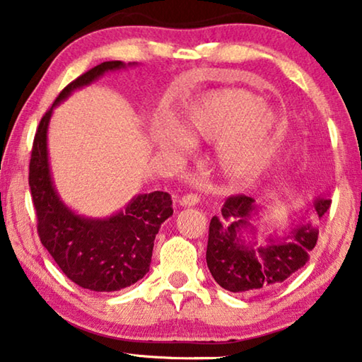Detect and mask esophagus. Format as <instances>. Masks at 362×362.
<instances>
[{"label": "esophagus", "instance_id": "obj_1", "mask_svg": "<svg viewBox=\"0 0 362 362\" xmlns=\"http://www.w3.org/2000/svg\"><path fill=\"white\" fill-rule=\"evenodd\" d=\"M201 196L196 194V193H188V194H183L180 198V204L182 206H196L199 203Z\"/></svg>", "mask_w": 362, "mask_h": 362}]
</instances>
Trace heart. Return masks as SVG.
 <instances>
[{"label":"heart","instance_id":"1","mask_svg":"<svg viewBox=\"0 0 362 362\" xmlns=\"http://www.w3.org/2000/svg\"><path fill=\"white\" fill-rule=\"evenodd\" d=\"M180 129L156 122L153 139L169 151H183L192 142H220L216 166L226 179L249 183L262 174L272 156L278 118L262 100L246 90H218L193 103Z\"/></svg>","mask_w":362,"mask_h":362}]
</instances>
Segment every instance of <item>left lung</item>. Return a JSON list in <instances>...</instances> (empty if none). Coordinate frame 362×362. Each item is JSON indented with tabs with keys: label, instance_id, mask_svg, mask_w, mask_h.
Masks as SVG:
<instances>
[{
	"label": "left lung",
	"instance_id": "obj_1",
	"mask_svg": "<svg viewBox=\"0 0 362 362\" xmlns=\"http://www.w3.org/2000/svg\"><path fill=\"white\" fill-rule=\"evenodd\" d=\"M315 217L322 218L330 199L316 198ZM259 214L255 199L246 194L226 198L220 217H212L206 262L218 286L230 292L255 293L272 291L292 276L310 259L317 241L313 223H300L283 238H268V246L254 247L244 233L254 226L250 218Z\"/></svg>",
	"mask_w": 362,
	"mask_h": 362
}]
</instances>
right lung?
Segmentation results:
<instances>
[{
    "label": "right lung",
    "mask_w": 362,
    "mask_h": 362,
    "mask_svg": "<svg viewBox=\"0 0 362 362\" xmlns=\"http://www.w3.org/2000/svg\"><path fill=\"white\" fill-rule=\"evenodd\" d=\"M124 66L121 60L103 62L65 86L40 121L30 158L28 185L42 246L66 278L95 292L124 289L148 273L159 226L174 212L173 199L166 192H153L132 198L124 211L108 218L78 216L64 204L54 187L47 158V126L54 107L73 90Z\"/></svg>",
    "instance_id": "1"
}]
</instances>
